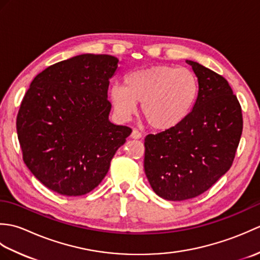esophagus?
Segmentation results:
<instances>
[{
  "label": "esophagus",
  "mask_w": 260,
  "mask_h": 260,
  "mask_svg": "<svg viewBox=\"0 0 260 260\" xmlns=\"http://www.w3.org/2000/svg\"><path fill=\"white\" fill-rule=\"evenodd\" d=\"M131 137H132V139L139 140L142 137V133L139 129H133V132H132V134H131Z\"/></svg>",
  "instance_id": "34e87169"
}]
</instances>
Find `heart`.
Returning a JSON list of instances; mask_svg holds the SVG:
<instances>
[{
    "label": "heart",
    "mask_w": 260,
    "mask_h": 260,
    "mask_svg": "<svg viewBox=\"0 0 260 260\" xmlns=\"http://www.w3.org/2000/svg\"><path fill=\"white\" fill-rule=\"evenodd\" d=\"M199 95L196 74L187 68L157 64L132 71L124 86L114 85L109 99L119 117L134 114L141 103V114L153 129L169 131L190 114Z\"/></svg>",
    "instance_id": "b5f03b06"
}]
</instances>
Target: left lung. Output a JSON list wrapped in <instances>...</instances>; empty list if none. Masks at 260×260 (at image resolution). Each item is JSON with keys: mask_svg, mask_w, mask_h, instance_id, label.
Instances as JSON below:
<instances>
[{"mask_svg": "<svg viewBox=\"0 0 260 260\" xmlns=\"http://www.w3.org/2000/svg\"><path fill=\"white\" fill-rule=\"evenodd\" d=\"M198 77L193 109L172 129L145 137L144 170L153 191L169 201L196 198L233 165L242 133L241 106L228 81L186 60Z\"/></svg>", "mask_w": 260, "mask_h": 260, "instance_id": "obj_1", "label": "left lung"}]
</instances>
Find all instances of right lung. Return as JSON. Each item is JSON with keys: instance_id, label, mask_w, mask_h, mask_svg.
<instances>
[{"instance_id": "add662e5", "label": "right lung", "mask_w": 260, "mask_h": 260, "mask_svg": "<svg viewBox=\"0 0 260 260\" xmlns=\"http://www.w3.org/2000/svg\"><path fill=\"white\" fill-rule=\"evenodd\" d=\"M118 59L85 53L45 69L32 80L16 117L25 165L62 196L92 191L132 133L109 121V79Z\"/></svg>"}]
</instances>
